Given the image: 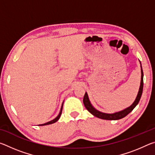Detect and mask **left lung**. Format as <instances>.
<instances>
[{"instance_id": "8db88e82", "label": "left lung", "mask_w": 155, "mask_h": 155, "mask_svg": "<svg viewBox=\"0 0 155 155\" xmlns=\"http://www.w3.org/2000/svg\"><path fill=\"white\" fill-rule=\"evenodd\" d=\"M141 83H140V89H139L137 96L136 97V99L135 100L134 103L131 104L130 107H128V108L122 110V111H120L119 112L114 113V114H105V113H102L101 111H98V110H96L92 105H91L90 100H89L87 92H85V96H84V98H83V104L84 105H85V108L87 109V111L91 113L93 115H94V116L98 117V118L103 119V120H116L122 119L125 116H127V115L129 114V113L132 111L133 109L137 106V104L139 103V102H140L141 94H142L143 87V70H142V68H141Z\"/></svg>"}]
</instances>
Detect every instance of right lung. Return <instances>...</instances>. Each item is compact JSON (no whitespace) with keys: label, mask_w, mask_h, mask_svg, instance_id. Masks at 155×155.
<instances>
[{"label":"right lung","mask_w":155,"mask_h":155,"mask_svg":"<svg viewBox=\"0 0 155 155\" xmlns=\"http://www.w3.org/2000/svg\"><path fill=\"white\" fill-rule=\"evenodd\" d=\"M63 104H64V103H63V104H62V105H61V110H60V112H59V115H57V117H55V118H54V120H51V121L48 122H46V123H44V124H39L38 126H44V125H48V124H53V123H54V122H56L57 121H58V120L59 119V117H60V116H61V115L62 109H63Z\"/></svg>","instance_id":"obj_1"}]
</instances>
